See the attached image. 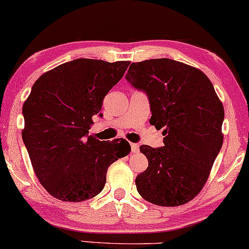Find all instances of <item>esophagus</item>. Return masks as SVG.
<instances>
[{
  "mask_svg": "<svg viewBox=\"0 0 249 249\" xmlns=\"http://www.w3.org/2000/svg\"><path fill=\"white\" fill-rule=\"evenodd\" d=\"M131 152L132 153H138L140 152V145L138 144H131Z\"/></svg>",
  "mask_w": 249,
  "mask_h": 249,
  "instance_id": "1",
  "label": "esophagus"
}]
</instances>
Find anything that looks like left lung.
I'll list each match as a JSON object with an SVG mask.
<instances>
[{
	"label": "left lung",
	"instance_id": "8db88e82",
	"mask_svg": "<svg viewBox=\"0 0 249 249\" xmlns=\"http://www.w3.org/2000/svg\"><path fill=\"white\" fill-rule=\"evenodd\" d=\"M146 92L150 124L162 129L163 146L142 145L148 160L135 184L143 199L175 207L195 199L223 144L224 107L207 75L168 58L132 63L125 75Z\"/></svg>",
	"mask_w": 249,
	"mask_h": 249
}]
</instances>
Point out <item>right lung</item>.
Here are the masks:
<instances>
[{
    "instance_id": "right-lung-1",
    "label": "right lung",
    "mask_w": 249,
    "mask_h": 249,
    "mask_svg": "<svg viewBox=\"0 0 249 249\" xmlns=\"http://www.w3.org/2000/svg\"><path fill=\"white\" fill-rule=\"evenodd\" d=\"M130 61L79 59L38 77L22 105L21 136L34 173L47 192L80 202L102 192L108 167L130 153L124 138L88 136L103 99L120 81Z\"/></svg>"
}]
</instances>
